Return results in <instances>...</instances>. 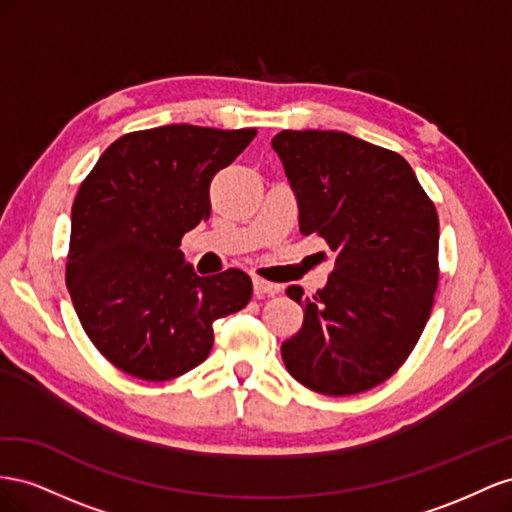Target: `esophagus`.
Returning a JSON list of instances; mask_svg holds the SVG:
<instances>
[{
	"label": "esophagus",
	"instance_id": "esophagus-1",
	"mask_svg": "<svg viewBox=\"0 0 512 512\" xmlns=\"http://www.w3.org/2000/svg\"><path fill=\"white\" fill-rule=\"evenodd\" d=\"M279 289H281L279 285H274V283H268V281H264V279H259V276H253V291H255L257 298L279 294Z\"/></svg>",
	"mask_w": 512,
	"mask_h": 512
}]
</instances>
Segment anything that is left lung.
<instances>
[{
    "mask_svg": "<svg viewBox=\"0 0 512 512\" xmlns=\"http://www.w3.org/2000/svg\"><path fill=\"white\" fill-rule=\"evenodd\" d=\"M298 197L300 233L337 253L324 289L304 298L302 328L281 345L291 377L347 397L379 386L412 354L440 279V221L407 160L339 130L272 139Z\"/></svg>",
    "mask_w": 512,
    "mask_h": 512,
    "instance_id": "obj_1",
    "label": "left lung"
}]
</instances>
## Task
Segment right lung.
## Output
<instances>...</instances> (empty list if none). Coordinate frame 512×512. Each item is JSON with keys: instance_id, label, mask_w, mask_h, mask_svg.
<instances>
[{"instance_id": "1", "label": "right lung", "mask_w": 512, "mask_h": 512, "mask_svg": "<svg viewBox=\"0 0 512 512\" xmlns=\"http://www.w3.org/2000/svg\"><path fill=\"white\" fill-rule=\"evenodd\" d=\"M257 128L169 124L113 141L72 203L66 285L87 337L113 367L165 382L195 369L214 321L253 296L251 276H199L186 231L210 218V182Z\"/></svg>"}]
</instances>
